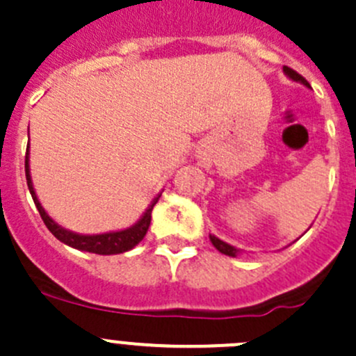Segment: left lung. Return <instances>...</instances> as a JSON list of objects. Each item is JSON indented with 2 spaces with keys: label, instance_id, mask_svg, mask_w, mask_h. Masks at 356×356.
Wrapping results in <instances>:
<instances>
[{
  "label": "left lung",
  "instance_id": "8db88e82",
  "mask_svg": "<svg viewBox=\"0 0 356 356\" xmlns=\"http://www.w3.org/2000/svg\"><path fill=\"white\" fill-rule=\"evenodd\" d=\"M284 72H286L287 76L291 77V79H294V81H299V83H302V84H306V86H309V83H308V81H306L305 77L301 76V74H298L296 70H294V69H291V67H287V65L284 67ZM211 242H213V245H214V248H216L218 251H220V252H223V254H227V256H237L238 249L232 248L230 244H227V242L220 241V238H218V237H214V235H211Z\"/></svg>",
  "mask_w": 356,
  "mask_h": 356
}]
</instances>
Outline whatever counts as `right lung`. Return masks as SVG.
Segmentation results:
<instances>
[{"mask_svg": "<svg viewBox=\"0 0 356 356\" xmlns=\"http://www.w3.org/2000/svg\"><path fill=\"white\" fill-rule=\"evenodd\" d=\"M27 152H29V145H27ZM26 178H27V186H29V192L33 195L34 204H36L38 211L41 214V220L44 221L48 230L58 238L60 242L63 244L70 245L74 249H79V251H88V252H95V254H119V252L129 251V249L135 248L143 237H145L147 230L150 227V218H152V209L156 206V202L159 200L157 197L152 204L149 206L147 213L143 214L142 220L131 228H126V230L121 232H111V234H102V235H79V234H72V232L65 230V228L58 227L47 213H44L43 206L38 200L36 193H34L33 188V181H31V175H29V154L26 156Z\"/></svg>", "mask_w": 356, "mask_h": 356, "instance_id": "1", "label": "right lung"}]
</instances>
